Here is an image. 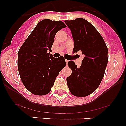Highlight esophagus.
Returning a JSON list of instances; mask_svg holds the SVG:
<instances>
[{"label":"esophagus","instance_id":"esophagus-1","mask_svg":"<svg viewBox=\"0 0 126 126\" xmlns=\"http://www.w3.org/2000/svg\"><path fill=\"white\" fill-rule=\"evenodd\" d=\"M68 62H69L68 60H65V62H66V65H68Z\"/></svg>","mask_w":126,"mask_h":126}]
</instances>
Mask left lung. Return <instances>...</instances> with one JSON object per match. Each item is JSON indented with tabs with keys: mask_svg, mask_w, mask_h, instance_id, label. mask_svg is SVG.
<instances>
[{
	"mask_svg": "<svg viewBox=\"0 0 126 126\" xmlns=\"http://www.w3.org/2000/svg\"><path fill=\"white\" fill-rule=\"evenodd\" d=\"M74 42L73 52L84 55L79 68L68 62L72 74L67 78L70 92L76 96H86L97 89L104 76L108 62V48L96 28L83 18L65 21Z\"/></svg>",
	"mask_w": 126,
	"mask_h": 126,
	"instance_id": "1",
	"label": "left lung"
}]
</instances>
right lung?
<instances>
[{
  "mask_svg": "<svg viewBox=\"0 0 126 126\" xmlns=\"http://www.w3.org/2000/svg\"><path fill=\"white\" fill-rule=\"evenodd\" d=\"M65 27L61 21L42 20L20 48L17 57L20 78L33 94L49 93L59 72L65 66L63 57L54 58L50 54L57 32Z\"/></svg>",
  "mask_w": 126,
  "mask_h": 126,
  "instance_id": "1",
  "label": "right lung"
}]
</instances>
